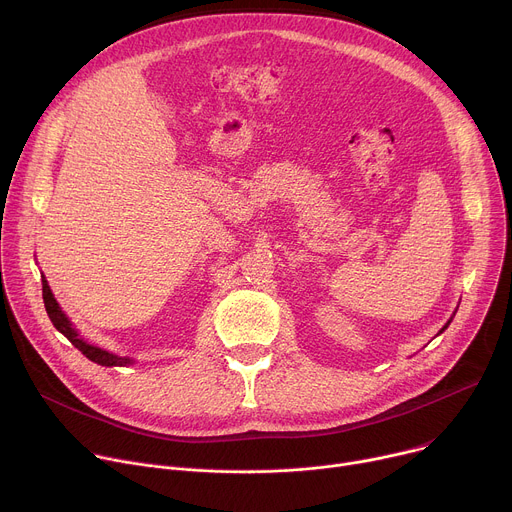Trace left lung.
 I'll return each mask as SVG.
<instances>
[{
    "label": "left lung",
    "mask_w": 512,
    "mask_h": 512,
    "mask_svg": "<svg viewBox=\"0 0 512 512\" xmlns=\"http://www.w3.org/2000/svg\"><path fill=\"white\" fill-rule=\"evenodd\" d=\"M448 325H450V321H448V323H446V327H444V329H448ZM444 329H442V331H444ZM442 331H440V333H442Z\"/></svg>",
    "instance_id": "8db88e82"
}]
</instances>
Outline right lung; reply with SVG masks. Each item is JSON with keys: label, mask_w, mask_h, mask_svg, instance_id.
Listing matches in <instances>:
<instances>
[{"label": "right lung", "mask_w": 512, "mask_h": 512, "mask_svg": "<svg viewBox=\"0 0 512 512\" xmlns=\"http://www.w3.org/2000/svg\"><path fill=\"white\" fill-rule=\"evenodd\" d=\"M42 296H44V306H46V313H48L52 325H54L84 357H88L90 361H94V363H98V365H105V367L131 365V363H133V359H129V357H119V355H113V353H109V351H105V349H100V347L88 345V343L78 335V331L72 327V323L68 321V317L62 313L60 304L56 302V298H54V294H52V290H50V286H48V280H46L44 276H42Z\"/></svg>", "instance_id": "add662e5"}]
</instances>
